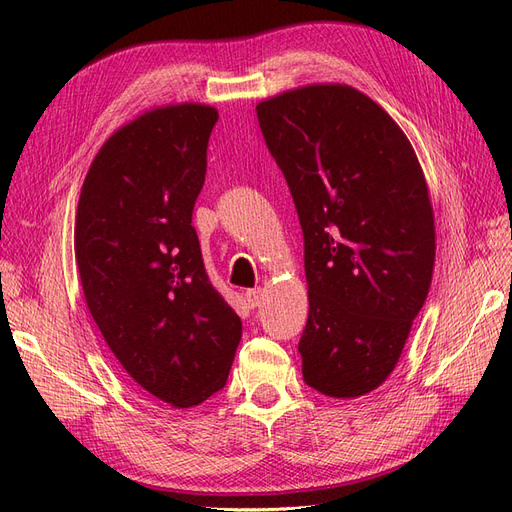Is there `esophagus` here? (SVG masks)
<instances>
[{
  "instance_id": "esophagus-1",
  "label": "esophagus",
  "mask_w": 512,
  "mask_h": 512,
  "mask_svg": "<svg viewBox=\"0 0 512 512\" xmlns=\"http://www.w3.org/2000/svg\"><path fill=\"white\" fill-rule=\"evenodd\" d=\"M261 299H263L261 289H246L244 291V301H246V304H249V308L261 306Z\"/></svg>"
}]
</instances>
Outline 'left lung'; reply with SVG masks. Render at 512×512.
Wrapping results in <instances>:
<instances>
[{
  "instance_id": "8db88e82",
  "label": "left lung",
  "mask_w": 512,
  "mask_h": 512,
  "mask_svg": "<svg viewBox=\"0 0 512 512\" xmlns=\"http://www.w3.org/2000/svg\"><path fill=\"white\" fill-rule=\"evenodd\" d=\"M304 232V382L333 399L380 386L399 363L434 268V217L415 151L363 92L314 84L257 105Z\"/></svg>"
}]
</instances>
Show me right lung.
I'll return each mask as SVG.
<instances>
[{"instance_id": "1", "label": "right lung", "mask_w": 512, "mask_h": 512, "mask_svg": "<svg viewBox=\"0 0 512 512\" xmlns=\"http://www.w3.org/2000/svg\"><path fill=\"white\" fill-rule=\"evenodd\" d=\"M215 107L147 111L105 141L75 213L88 310L139 388L187 409L221 390L242 337L206 274L194 204Z\"/></svg>"}]
</instances>
